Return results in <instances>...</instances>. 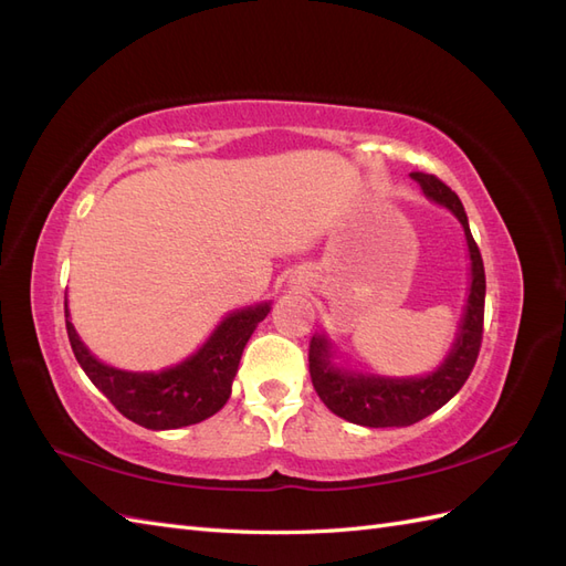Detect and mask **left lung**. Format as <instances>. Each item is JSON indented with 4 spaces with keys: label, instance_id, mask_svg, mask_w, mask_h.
<instances>
[{
    "label": "left lung",
    "instance_id": "left-lung-1",
    "mask_svg": "<svg viewBox=\"0 0 566 566\" xmlns=\"http://www.w3.org/2000/svg\"><path fill=\"white\" fill-rule=\"evenodd\" d=\"M410 179L418 181L427 200L447 208L462 227L470 256V285L468 302L462 310L455 339L441 364L424 375H406L391 378L368 370L337 364V347L328 333H316L310 345V373L312 385L321 401L335 416L364 427H408L427 416H432L443 403H449L460 387L465 385L474 368L479 347H482L484 325V297L486 276L484 262L470 231V221L460 198L451 188L432 175L413 172Z\"/></svg>",
    "mask_w": 566,
    "mask_h": 566
}]
</instances>
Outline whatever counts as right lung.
<instances>
[{"label": "right lung", "mask_w": 566, "mask_h": 566, "mask_svg": "<svg viewBox=\"0 0 566 566\" xmlns=\"http://www.w3.org/2000/svg\"><path fill=\"white\" fill-rule=\"evenodd\" d=\"M269 312L271 300L227 314L191 356L163 370H123L96 358L71 323L67 297L65 328L77 364L119 413L146 430H179L224 408L248 339Z\"/></svg>", "instance_id": "add662e5"}]
</instances>
